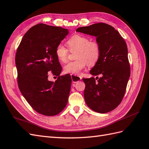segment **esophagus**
<instances>
[{"mask_svg": "<svg viewBox=\"0 0 149 149\" xmlns=\"http://www.w3.org/2000/svg\"><path fill=\"white\" fill-rule=\"evenodd\" d=\"M71 78H72V82H74V83H76L77 82H79V81H81L82 79L81 77H79V76H75V75H72V74H71Z\"/></svg>", "mask_w": 149, "mask_h": 149, "instance_id": "obj_1", "label": "esophagus"}]
</instances>
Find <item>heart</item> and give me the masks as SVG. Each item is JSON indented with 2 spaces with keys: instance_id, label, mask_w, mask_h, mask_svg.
<instances>
[{
  "instance_id": "b5f03b06",
  "label": "heart",
  "mask_w": 149,
  "mask_h": 149,
  "mask_svg": "<svg viewBox=\"0 0 149 149\" xmlns=\"http://www.w3.org/2000/svg\"><path fill=\"white\" fill-rule=\"evenodd\" d=\"M67 44L70 50H77L75 58L77 60L68 62L64 66L65 73L78 75L87 65L93 66L98 62L101 56V47L96 40H90L86 36L76 34L67 41ZM56 58L61 62H67L68 49L62 44L55 48Z\"/></svg>"
}]
</instances>
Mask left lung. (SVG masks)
I'll list each match as a JSON object with an SVG mask.
<instances>
[{
    "label": "left lung",
    "instance_id": "left-lung-1",
    "mask_svg": "<svg viewBox=\"0 0 149 149\" xmlns=\"http://www.w3.org/2000/svg\"><path fill=\"white\" fill-rule=\"evenodd\" d=\"M76 31L96 36L101 49L100 59L90 71L101 77L83 79L85 101L96 112L111 111L123 100L130 75L126 42L113 26L102 22L79 28Z\"/></svg>",
    "mask_w": 149,
    "mask_h": 149
}]
</instances>
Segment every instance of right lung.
Wrapping results in <instances>:
<instances>
[{
  "label": "right lung",
  "instance_id": "add662e5",
  "mask_svg": "<svg viewBox=\"0 0 149 149\" xmlns=\"http://www.w3.org/2000/svg\"><path fill=\"white\" fill-rule=\"evenodd\" d=\"M68 34V29L38 24L25 33L17 48L16 65L18 86L22 96L38 113L55 116L65 108L69 96L70 75H60L62 67L55 48ZM58 76L48 81V73Z\"/></svg>",
  "mask_w": 149,
  "mask_h": 149
}]
</instances>
